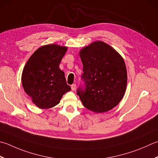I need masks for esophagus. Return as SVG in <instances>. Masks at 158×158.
Listing matches in <instances>:
<instances>
[{"mask_svg":"<svg viewBox=\"0 0 158 158\" xmlns=\"http://www.w3.org/2000/svg\"><path fill=\"white\" fill-rule=\"evenodd\" d=\"M76 84L75 83H74V84H73V85H71V89H72L73 91H74V90H75V89H76Z\"/></svg>","mask_w":158,"mask_h":158,"instance_id":"esophagus-1","label":"esophagus"}]
</instances>
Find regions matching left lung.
Masks as SVG:
<instances>
[{
    "label": "left lung",
    "instance_id": "8db88e82",
    "mask_svg": "<svg viewBox=\"0 0 158 158\" xmlns=\"http://www.w3.org/2000/svg\"><path fill=\"white\" fill-rule=\"evenodd\" d=\"M83 64L81 79L77 89L83 106L102 113L112 110L125 94L127 75L125 61L103 42H94L80 51Z\"/></svg>",
    "mask_w": 158,
    "mask_h": 158
}]
</instances>
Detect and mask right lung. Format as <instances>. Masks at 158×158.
<instances>
[{
	"instance_id": "right-lung-1",
	"label": "right lung",
	"mask_w": 158,
	"mask_h": 158,
	"mask_svg": "<svg viewBox=\"0 0 158 158\" xmlns=\"http://www.w3.org/2000/svg\"><path fill=\"white\" fill-rule=\"evenodd\" d=\"M67 47L57 44L43 46L30 57L22 75L26 93L40 109L56 106L71 88L66 83L60 64Z\"/></svg>"
}]
</instances>
